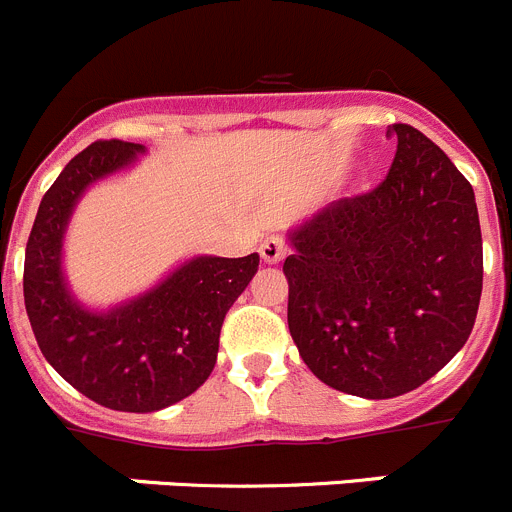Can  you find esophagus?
<instances>
[{"instance_id": "1", "label": "esophagus", "mask_w": 512, "mask_h": 512, "mask_svg": "<svg viewBox=\"0 0 512 512\" xmlns=\"http://www.w3.org/2000/svg\"><path fill=\"white\" fill-rule=\"evenodd\" d=\"M260 255L267 265H278V262L288 255V245H285V240L280 237V234H270V237L262 240Z\"/></svg>"}]
</instances>
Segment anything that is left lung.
<instances>
[{"label": "left lung", "mask_w": 512, "mask_h": 512, "mask_svg": "<svg viewBox=\"0 0 512 512\" xmlns=\"http://www.w3.org/2000/svg\"><path fill=\"white\" fill-rule=\"evenodd\" d=\"M396 156L369 194L338 199L290 232L288 328L323 384L391 399L465 346L482 293L475 191L437 143L389 126Z\"/></svg>", "instance_id": "obj_1"}]
</instances>
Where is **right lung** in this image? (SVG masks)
<instances>
[{"instance_id": "obj_1", "label": "right lung", "mask_w": 512, "mask_h": 512, "mask_svg": "<svg viewBox=\"0 0 512 512\" xmlns=\"http://www.w3.org/2000/svg\"><path fill=\"white\" fill-rule=\"evenodd\" d=\"M141 143L95 141L47 189L25 252V308L47 364L95 404L159 412L194 394L217 364L219 331L260 255L191 257L108 313L83 308L62 272V237L93 181L126 169Z\"/></svg>"}]
</instances>
